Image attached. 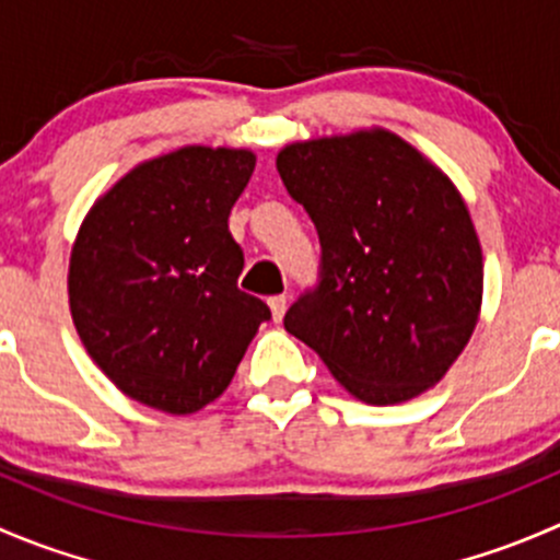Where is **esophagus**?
<instances>
[{
	"instance_id": "esophagus-1",
	"label": "esophagus",
	"mask_w": 560,
	"mask_h": 560,
	"mask_svg": "<svg viewBox=\"0 0 560 560\" xmlns=\"http://www.w3.org/2000/svg\"><path fill=\"white\" fill-rule=\"evenodd\" d=\"M287 295H273L268 301V306H270V314H273V322H281L284 319V312H287Z\"/></svg>"
}]
</instances>
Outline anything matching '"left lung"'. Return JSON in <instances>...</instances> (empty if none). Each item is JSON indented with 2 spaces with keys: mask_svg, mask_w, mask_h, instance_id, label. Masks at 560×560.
I'll list each match as a JSON object with an SVG mask.
<instances>
[{
  "mask_svg": "<svg viewBox=\"0 0 560 560\" xmlns=\"http://www.w3.org/2000/svg\"><path fill=\"white\" fill-rule=\"evenodd\" d=\"M276 167L322 244V281L287 332L363 404L439 385L482 312V246L453 178L385 127L295 140Z\"/></svg>",
  "mask_w": 560,
  "mask_h": 560,
  "instance_id": "obj_1",
  "label": "left lung"
}]
</instances>
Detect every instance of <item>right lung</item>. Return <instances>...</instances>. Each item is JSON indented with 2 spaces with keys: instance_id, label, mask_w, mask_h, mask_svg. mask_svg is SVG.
Segmentation results:
<instances>
[{
  "instance_id": "obj_1",
  "label": "right lung",
  "mask_w": 560,
  "mask_h": 560,
  "mask_svg": "<svg viewBox=\"0 0 560 560\" xmlns=\"http://www.w3.org/2000/svg\"><path fill=\"white\" fill-rule=\"evenodd\" d=\"M257 154L180 145L94 200L67 270L72 325L89 358L127 398L195 415L233 382L259 325V298L238 290L244 252L230 208Z\"/></svg>"
}]
</instances>
